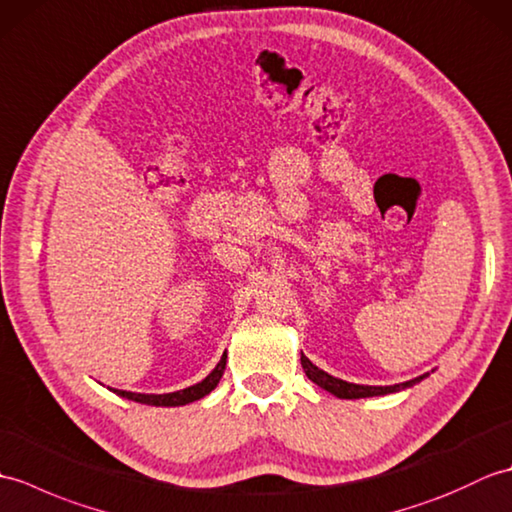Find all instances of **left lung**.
<instances>
[{"instance_id": "left-lung-1", "label": "left lung", "mask_w": 512, "mask_h": 512, "mask_svg": "<svg viewBox=\"0 0 512 512\" xmlns=\"http://www.w3.org/2000/svg\"><path fill=\"white\" fill-rule=\"evenodd\" d=\"M301 365H303V372L312 380V383H317L319 387H323L325 391H330L336 398H347V400H354V398H369V396H385V394H394V391L400 389H407L413 387L416 383H420L422 378H427L429 374H422L418 378H411L407 383H398V385H389V387H372V385H354V383H347V380L341 378H334L328 372H323L317 365H312V361L308 356L301 354Z\"/></svg>"}]
</instances>
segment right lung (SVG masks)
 I'll return each mask as SVG.
<instances>
[{
	"label": "right lung",
	"instance_id": "obj_1",
	"mask_svg": "<svg viewBox=\"0 0 512 512\" xmlns=\"http://www.w3.org/2000/svg\"><path fill=\"white\" fill-rule=\"evenodd\" d=\"M224 367H226V354L220 358V363L215 365L213 372L206 376L202 383H195V385H191L187 389H180V391H171V394H134V391H123V389H114V391L118 396L134 400V402H143V405H154V407L189 405V402L200 400L206 394H211V391L217 387V383H220Z\"/></svg>",
	"mask_w": 512,
	"mask_h": 512
}]
</instances>
